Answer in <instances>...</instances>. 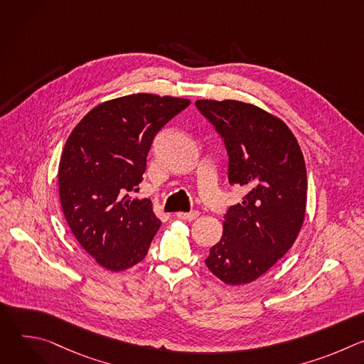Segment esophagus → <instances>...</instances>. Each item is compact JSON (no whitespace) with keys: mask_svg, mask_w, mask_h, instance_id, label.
Masks as SVG:
<instances>
[{"mask_svg":"<svg viewBox=\"0 0 364 364\" xmlns=\"http://www.w3.org/2000/svg\"><path fill=\"white\" fill-rule=\"evenodd\" d=\"M198 212L197 210H194V212H190V213H184V212H178L176 216L178 218V219H183V220H194L196 218H198Z\"/></svg>","mask_w":364,"mask_h":364,"instance_id":"esophagus-1","label":"esophagus"}]
</instances>
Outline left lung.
I'll use <instances>...</instances> for the list:
<instances>
[{"instance_id": "1", "label": "left lung", "mask_w": 364, "mask_h": 364, "mask_svg": "<svg viewBox=\"0 0 364 364\" xmlns=\"http://www.w3.org/2000/svg\"><path fill=\"white\" fill-rule=\"evenodd\" d=\"M196 107L223 138L229 183L246 191L228 209L222 239L204 262L228 285L249 284L279 261L301 230L304 155L284 121L250 103L200 99Z\"/></svg>"}]
</instances>
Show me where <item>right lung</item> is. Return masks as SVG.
<instances>
[{"label":"right lung","mask_w":364,"mask_h":364,"mask_svg":"<svg viewBox=\"0 0 364 364\" xmlns=\"http://www.w3.org/2000/svg\"><path fill=\"white\" fill-rule=\"evenodd\" d=\"M188 99L128 95L93 108L69 135L59 164L66 222L95 261L118 272L141 262L161 222L151 200L131 198L154 136Z\"/></svg>","instance_id":"right-lung-1"}]
</instances>
